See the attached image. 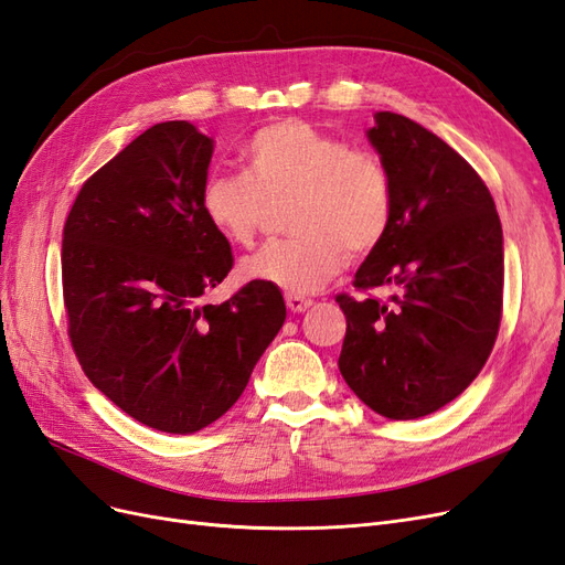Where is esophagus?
<instances>
[{"label": "esophagus", "instance_id": "34e87169", "mask_svg": "<svg viewBox=\"0 0 565 565\" xmlns=\"http://www.w3.org/2000/svg\"><path fill=\"white\" fill-rule=\"evenodd\" d=\"M285 303L292 313H303L306 309H311L313 301L306 299V297H299V295H285Z\"/></svg>", "mask_w": 565, "mask_h": 565}]
</instances>
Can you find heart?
I'll use <instances>...</instances> for the list:
<instances>
[{
    "label": "heart",
    "mask_w": 565,
    "mask_h": 565,
    "mask_svg": "<svg viewBox=\"0 0 565 565\" xmlns=\"http://www.w3.org/2000/svg\"><path fill=\"white\" fill-rule=\"evenodd\" d=\"M245 172H214L200 204L233 245H252L273 204L289 207V241L268 243L241 264L243 278L287 295H313L339 276L351 254L382 243L393 214V183L374 150L349 148L306 119L256 129L243 148Z\"/></svg>",
    "instance_id": "heart-1"
}]
</instances>
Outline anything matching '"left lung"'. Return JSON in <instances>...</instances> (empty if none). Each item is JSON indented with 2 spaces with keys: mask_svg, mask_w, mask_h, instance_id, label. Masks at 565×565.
<instances>
[{
  "mask_svg": "<svg viewBox=\"0 0 565 565\" xmlns=\"http://www.w3.org/2000/svg\"><path fill=\"white\" fill-rule=\"evenodd\" d=\"M367 141L388 167L393 214L353 285L391 287V297H337L339 372L377 415L417 419L455 401L498 339L502 224L481 177L434 131L382 110Z\"/></svg>",
  "mask_w": 565,
  "mask_h": 565,
  "instance_id": "8db88e82",
  "label": "left lung"
}]
</instances>
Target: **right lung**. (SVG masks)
<instances>
[{
	"label": "right lung",
	"mask_w": 565,
	"mask_h": 565,
	"mask_svg": "<svg viewBox=\"0 0 565 565\" xmlns=\"http://www.w3.org/2000/svg\"><path fill=\"white\" fill-rule=\"evenodd\" d=\"M214 141L185 119L146 129L82 185L63 228L67 334L89 382L129 417L195 434L228 413L285 322L278 287L228 276L231 245L202 214Z\"/></svg>",
	"instance_id": "right-lung-1"
}]
</instances>
